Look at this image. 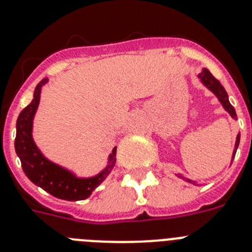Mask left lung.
<instances>
[{"label": "left lung", "instance_id": "obj_1", "mask_svg": "<svg viewBox=\"0 0 252 252\" xmlns=\"http://www.w3.org/2000/svg\"><path fill=\"white\" fill-rule=\"evenodd\" d=\"M198 79L201 80V83L204 84L208 90H210L213 94H215V96L218 97V100H219V102L221 103V106L224 107V110L227 111L228 114H229L233 119H236L237 118V115H236V110H234V107L230 105L229 102V98H228V94L227 92H225V90H224V87L221 86L220 82L218 79H215L214 77H213V74L210 73V71L208 70V69H202L201 73L198 74L197 75ZM240 134H237V138H236V143H234V150H233V154H232V160L234 158V155H236V151H237L238 149V145H240ZM179 178H183L185 181L189 182V183H193V185H196V182L191 181V179H187L185 178L182 174H178Z\"/></svg>", "mask_w": 252, "mask_h": 252}]
</instances>
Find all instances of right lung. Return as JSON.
Segmentation results:
<instances>
[{"instance_id": "1", "label": "right lung", "mask_w": 252, "mask_h": 252, "mask_svg": "<svg viewBox=\"0 0 252 252\" xmlns=\"http://www.w3.org/2000/svg\"><path fill=\"white\" fill-rule=\"evenodd\" d=\"M47 82L48 78H44L37 84L32 102L19 114L16 120L15 151L22 161L25 175L35 186L61 200L79 201L90 197L94 188L98 187L113 170L116 161V147H114L113 152L110 154L106 168L102 169L98 174L88 178H79L69 169L48 160L37 147L32 134L33 120L41 100L42 87Z\"/></svg>"}]
</instances>
